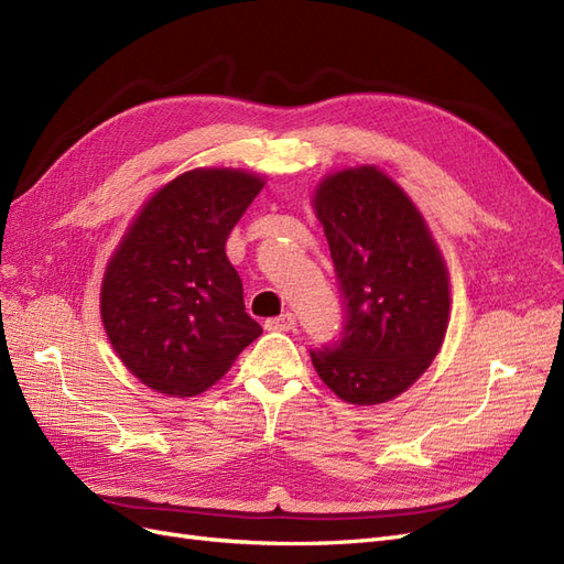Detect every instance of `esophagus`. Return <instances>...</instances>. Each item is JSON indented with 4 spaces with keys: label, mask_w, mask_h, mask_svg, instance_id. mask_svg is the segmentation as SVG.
<instances>
[{
    "label": "esophagus",
    "mask_w": 564,
    "mask_h": 564,
    "mask_svg": "<svg viewBox=\"0 0 564 564\" xmlns=\"http://www.w3.org/2000/svg\"><path fill=\"white\" fill-rule=\"evenodd\" d=\"M296 327V315L294 313H282L278 317L265 319V329L270 332H289Z\"/></svg>",
    "instance_id": "obj_1"
}]
</instances>
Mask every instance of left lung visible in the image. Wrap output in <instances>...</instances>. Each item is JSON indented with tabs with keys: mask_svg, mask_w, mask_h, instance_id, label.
<instances>
[{
	"mask_svg": "<svg viewBox=\"0 0 564 564\" xmlns=\"http://www.w3.org/2000/svg\"><path fill=\"white\" fill-rule=\"evenodd\" d=\"M344 324L311 350L319 379L350 404L400 395L429 369L449 319L445 261L421 214L379 169L329 176L315 195Z\"/></svg>",
	"mask_w": 564,
	"mask_h": 564,
	"instance_id": "obj_1",
	"label": "left lung"
}]
</instances>
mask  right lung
<instances>
[{"instance_id": "right-lung-1", "label": "right lung", "mask_w": 564, "mask_h": 564, "mask_svg": "<svg viewBox=\"0 0 564 564\" xmlns=\"http://www.w3.org/2000/svg\"><path fill=\"white\" fill-rule=\"evenodd\" d=\"M263 181L197 169L166 183L133 220L100 289V317L133 377L166 395L214 386L261 324L226 256L237 220Z\"/></svg>"}]
</instances>
